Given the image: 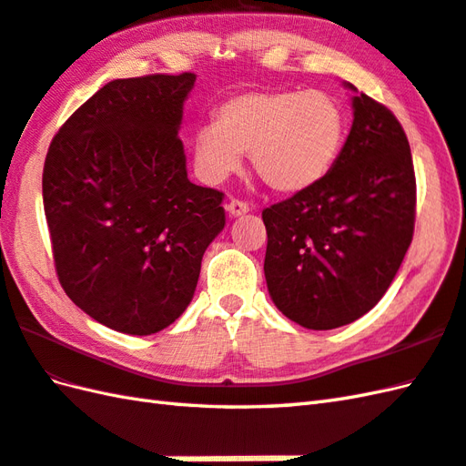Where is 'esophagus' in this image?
<instances>
[{
    "label": "esophagus",
    "mask_w": 466,
    "mask_h": 466,
    "mask_svg": "<svg viewBox=\"0 0 466 466\" xmlns=\"http://www.w3.org/2000/svg\"><path fill=\"white\" fill-rule=\"evenodd\" d=\"M227 213H229L231 217H241L245 213H249V205H247L245 201H239V199H231L229 203H227Z\"/></svg>",
    "instance_id": "1"
}]
</instances>
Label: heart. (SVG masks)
I'll return each instance as SVG.
<instances>
[{
  "mask_svg": "<svg viewBox=\"0 0 466 466\" xmlns=\"http://www.w3.org/2000/svg\"><path fill=\"white\" fill-rule=\"evenodd\" d=\"M347 139V113L327 91H243L225 99L215 123L195 131L193 161L207 183H223L249 153L277 193H301L333 169Z\"/></svg>",
  "mask_w": 466,
  "mask_h": 466,
  "instance_id": "1",
  "label": "heart"
}]
</instances>
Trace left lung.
<instances>
[{
    "label": "left lung",
    "instance_id": "left-lung-1",
    "mask_svg": "<svg viewBox=\"0 0 466 466\" xmlns=\"http://www.w3.org/2000/svg\"><path fill=\"white\" fill-rule=\"evenodd\" d=\"M345 87L355 91L353 126L333 169L263 211L268 295L285 317L313 330L369 313L415 231L417 181L405 131L382 103Z\"/></svg>",
    "mask_w": 466,
    "mask_h": 466
}]
</instances>
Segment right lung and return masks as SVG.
I'll use <instances>...</instances> for the list:
<instances>
[{
	"mask_svg": "<svg viewBox=\"0 0 466 466\" xmlns=\"http://www.w3.org/2000/svg\"><path fill=\"white\" fill-rule=\"evenodd\" d=\"M195 76L113 79L54 137L44 209L67 297L127 335L169 327L191 303L225 227L223 193L187 179L179 127Z\"/></svg>",
	"mask_w": 466,
	"mask_h": 466,
	"instance_id": "1",
	"label": "right lung"
}]
</instances>
